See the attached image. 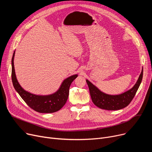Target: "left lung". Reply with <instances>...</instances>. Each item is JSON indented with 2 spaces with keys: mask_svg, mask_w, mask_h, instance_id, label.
<instances>
[{
  "mask_svg": "<svg viewBox=\"0 0 152 152\" xmlns=\"http://www.w3.org/2000/svg\"><path fill=\"white\" fill-rule=\"evenodd\" d=\"M142 77L143 69L137 83L132 89L121 94L116 95H108L103 93L88 80H86V82L89 86L91 97L95 105L101 109L118 110L126 107L131 103L139 89Z\"/></svg>",
  "mask_w": 152,
  "mask_h": 152,
  "instance_id": "8db88e82",
  "label": "left lung"
}]
</instances>
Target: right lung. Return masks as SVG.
Wrapping results in <instances>:
<instances>
[{
	"instance_id": "right-lung-1",
	"label": "right lung",
	"mask_w": 152,
	"mask_h": 152,
	"mask_svg": "<svg viewBox=\"0 0 152 152\" xmlns=\"http://www.w3.org/2000/svg\"><path fill=\"white\" fill-rule=\"evenodd\" d=\"M15 52L12 60V80L15 89L23 100L31 108L39 113H51L60 110L66 103L69 95L70 85L77 75H75L65 79L60 89L52 95H37L31 94L22 88L16 77L13 63Z\"/></svg>"
}]
</instances>
